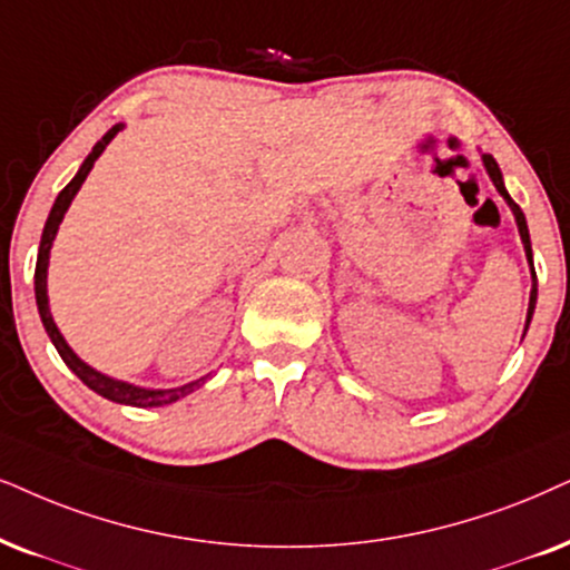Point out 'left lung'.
<instances>
[{"label":"left lung","instance_id":"obj_1","mask_svg":"<svg viewBox=\"0 0 570 570\" xmlns=\"http://www.w3.org/2000/svg\"><path fill=\"white\" fill-rule=\"evenodd\" d=\"M481 157H484V165H487L489 176H492V181H494V186H497V191H500L502 197L508 199L510 210H513V215H515L518 232H521V239H523L525 257H529V263H531V276H534V289H531V299H529V315H525V321H531V315H534V305H537V271H534V261H531V239H529V226H525V215H523L521 207H518L515 202L510 199V194L505 191V184H502V173H500V165L494 163V157H492V155H481ZM525 328H529V326H525Z\"/></svg>","mask_w":570,"mask_h":570}]
</instances>
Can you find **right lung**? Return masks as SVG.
Segmentation results:
<instances>
[{
    "instance_id": "obj_1",
    "label": "right lung",
    "mask_w": 570,
    "mask_h": 570,
    "mask_svg": "<svg viewBox=\"0 0 570 570\" xmlns=\"http://www.w3.org/2000/svg\"><path fill=\"white\" fill-rule=\"evenodd\" d=\"M124 126H112L110 131H107L102 139H99L97 144H94V149L89 153V157H86L81 170L76 173V178L70 181L65 189L57 194L55 205H52V213H49L47 218V226H45V234H41V244H39V261H36V305H39V315H41V323H45L47 334L49 338H52V344L57 347V352H60V357L65 360V365H68L70 371L76 373L78 379L83 381L86 386L94 389L97 394H102V397L112 400V402H120V405H134V407H160V405H170V402L181 400L184 394L194 392V389L199 386V381H194V384H186V386H178V389H165V392H160V389H141V386H131V384H124V381H115L110 376H102L99 371L89 368V365L83 363L81 357L76 355L73 350L65 344V338L60 331H57L52 315H49V305H47V265H49V247H52V239L57 234V228H60V220L65 210H68V205L73 202L76 191L81 189V184L86 181V176H89V170L94 168V160H97L99 155H102V149L107 147V144L112 141V136L120 131Z\"/></svg>"
}]
</instances>
